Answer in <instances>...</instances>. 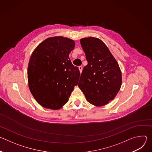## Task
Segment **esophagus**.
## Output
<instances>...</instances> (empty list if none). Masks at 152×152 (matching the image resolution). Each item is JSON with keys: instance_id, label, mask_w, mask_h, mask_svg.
<instances>
[{"instance_id": "esophagus-1", "label": "esophagus", "mask_w": 152, "mask_h": 152, "mask_svg": "<svg viewBox=\"0 0 152 152\" xmlns=\"http://www.w3.org/2000/svg\"><path fill=\"white\" fill-rule=\"evenodd\" d=\"M79 71H80V73H81L82 72V70H83V67H82V66H79Z\"/></svg>"}]
</instances>
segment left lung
Masks as SVG:
<instances>
[{
	"mask_svg": "<svg viewBox=\"0 0 152 152\" xmlns=\"http://www.w3.org/2000/svg\"><path fill=\"white\" fill-rule=\"evenodd\" d=\"M88 64L84 67L78 86L90 103L99 107L114 99L122 83L119 65L99 38L80 39Z\"/></svg>",
	"mask_w": 152,
	"mask_h": 152,
	"instance_id": "obj_1",
	"label": "left lung"
}]
</instances>
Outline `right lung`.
<instances>
[{"mask_svg":"<svg viewBox=\"0 0 152 152\" xmlns=\"http://www.w3.org/2000/svg\"><path fill=\"white\" fill-rule=\"evenodd\" d=\"M75 46L73 39L58 36L45 39L33 51L28 64V85L42 107L60 109L77 85L80 72L69 58Z\"/></svg>","mask_w":152,"mask_h":152,"instance_id":"obj_1","label":"right lung"}]
</instances>
